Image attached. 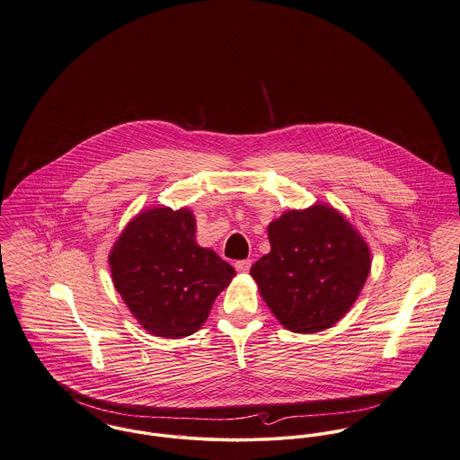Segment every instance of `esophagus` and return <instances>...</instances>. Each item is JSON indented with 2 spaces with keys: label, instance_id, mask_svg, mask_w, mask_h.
<instances>
[{
  "label": "esophagus",
  "instance_id": "34e87169",
  "mask_svg": "<svg viewBox=\"0 0 460 460\" xmlns=\"http://www.w3.org/2000/svg\"><path fill=\"white\" fill-rule=\"evenodd\" d=\"M234 268H236V270H240V272H246V270H250V268H252V261H250V259L236 261V262H234Z\"/></svg>",
  "mask_w": 460,
  "mask_h": 460
}]
</instances>
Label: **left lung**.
<instances>
[{
    "instance_id": "obj_1",
    "label": "left lung",
    "mask_w": 460,
    "mask_h": 460,
    "mask_svg": "<svg viewBox=\"0 0 460 460\" xmlns=\"http://www.w3.org/2000/svg\"><path fill=\"white\" fill-rule=\"evenodd\" d=\"M270 252L250 274L272 314L296 333L337 323L359 296L370 252L351 224L324 205L270 222Z\"/></svg>"
}]
</instances>
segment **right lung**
<instances>
[{
	"mask_svg": "<svg viewBox=\"0 0 460 460\" xmlns=\"http://www.w3.org/2000/svg\"><path fill=\"white\" fill-rule=\"evenodd\" d=\"M194 233L190 210L153 208L125 227L109 255L116 290L156 337L194 333L236 274L214 250L198 246Z\"/></svg>",
	"mask_w": 460,
	"mask_h": 460,
	"instance_id": "right-lung-1",
	"label": "right lung"
}]
</instances>
